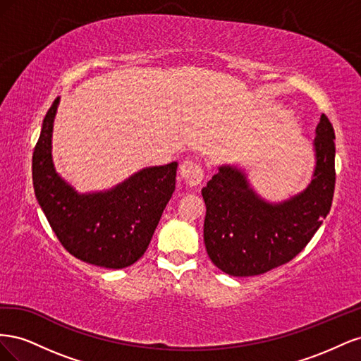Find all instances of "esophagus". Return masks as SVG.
Here are the masks:
<instances>
[{"mask_svg": "<svg viewBox=\"0 0 361 361\" xmlns=\"http://www.w3.org/2000/svg\"><path fill=\"white\" fill-rule=\"evenodd\" d=\"M179 171H180V176L185 179V182L190 185V187H199L203 180V176H204L200 164H197L195 161H191V159L183 161L180 164Z\"/></svg>", "mask_w": 361, "mask_h": 361, "instance_id": "34e87169", "label": "esophagus"}]
</instances>
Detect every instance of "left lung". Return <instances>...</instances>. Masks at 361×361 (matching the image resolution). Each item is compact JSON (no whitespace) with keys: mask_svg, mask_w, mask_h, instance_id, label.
<instances>
[{"mask_svg":"<svg viewBox=\"0 0 361 361\" xmlns=\"http://www.w3.org/2000/svg\"><path fill=\"white\" fill-rule=\"evenodd\" d=\"M313 149L312 182L279 203L262 199L243 170L218 167L202 190L203 238L215 267L233 277L259 276L288 264L309 244L330 212L336 183L334 129L325 114L316 126Z\"/></svg>","mask_w":361,"mask_h":361,"instance_id":"left-lung-1","label":"left lung"}]
</instances>
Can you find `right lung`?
<instances>
[{
  "label": "right lung",
  "instance_id": "add662e5",
  "mask_svg": "<svg viewBox=\"0 0 361 361\" xmlns=\"http://www.w3.org/2000/svg\"><path fill=\"white\" fill-rule=\"evenodd\" d=\"M60 97L52 102L32 154L36 199L54 233L72 256L120 269L145 255L176 185L178 162L146 167L99 192L80 194L52 162V128Z\"/></svg>",
  "mask_w": 361,
  "mask_h": 361
}]
</instances>
